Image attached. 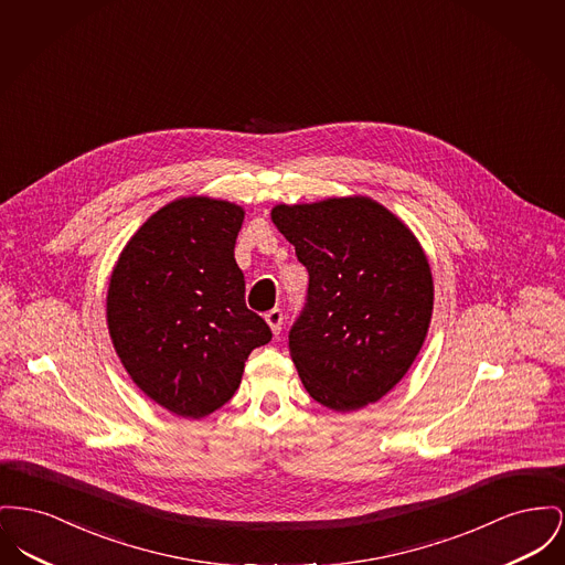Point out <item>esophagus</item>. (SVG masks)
<instances>
[{"instance_id":"34e87169","label":"esophagus","mask_w":565,"mask_h":565,"mask_svg":"<svg viewBox=\"0 0 565 565\" xmlns=\"http://www.w3.org/2000/svg\"><path fill=\"white\" fill-rule=\"evenodd\" d=\"M265 320L266 324L270 327L273 334L277 337L279 331H281V324H284V313H281V309H270V311L266 313Z\"/></svg>"}]
</instances>
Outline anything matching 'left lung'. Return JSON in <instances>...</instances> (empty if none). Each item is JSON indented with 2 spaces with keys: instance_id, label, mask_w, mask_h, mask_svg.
Wrapping results in <instances>:
<instances>
[{
  "instance_id": "8db88e82",
  "label": "left lung",
  "mask_w": 565,
  "mask_h": 565,
  "mask_svg": "<svg viewBox=\"0 0 565 565\" xmlns=\"http://www.w3.org/2000/svg\"><path fill=\"white\" fill-rule=\"evenodd\" d=\"M273 224L307 266V305L290 331L305 391L334 412L391 393L433 316V275L416 234L369 196L275 204Z\"/></svg>"
}]
</instances>
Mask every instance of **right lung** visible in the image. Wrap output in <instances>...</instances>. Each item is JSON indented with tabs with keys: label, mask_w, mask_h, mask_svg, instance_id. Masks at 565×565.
Segmentation results:
<instances>
[{
	"label": "right lung",
	"mask_w": 565,
	"mask_h": 565,
	"mask_svg": "<svg viewBox=\"0 0 565 565\" xmlns=\"http://www.w3.org/2000/svg\"><path fill=\"white\" fill-rule=\"evenodd\" d=\"M245 209L183 196L156 211L113 266L106 324L134 384L170 414L204 418L233 398L270 329L245 305L234 243Z\"/></svg>",
	"instance_id": "obj_1"
}]
</instances>
